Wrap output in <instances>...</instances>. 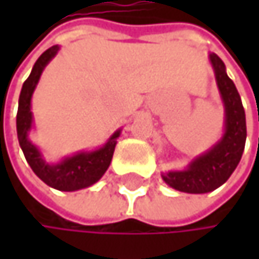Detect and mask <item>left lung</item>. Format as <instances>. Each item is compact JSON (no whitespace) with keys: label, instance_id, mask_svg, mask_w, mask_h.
Here are the masks:
<instances>
[{"label":"left lung","instance_id":"1","mask_svg":"<svg viewBox=\"0 0 259 259\" xmlns=\"http://www.w3.org/2000/svg\"><path fill=\"white\" fill-rule=\"evenodd\" d=\"M208 60L225 108V126L222 138L205 153L192 159L186 169L162 174L169 187L186 193H207L222 186L237 168L246 144V115L240 94L227 75L224 61L216 54H210Z\"/></svg>","mask_w":259,"mask_h":259}]
</instances>
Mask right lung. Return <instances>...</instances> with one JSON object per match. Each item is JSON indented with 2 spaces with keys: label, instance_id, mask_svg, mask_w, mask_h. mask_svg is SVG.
<instances>
[{
  "label": "right lung",
  "instance_id": "obj_1",
  "mask_svg": "<svg viewBox=\"0 0 259 259\" xmlns=\"http://www.w3.org/2000/svg\"><path fill=\"white\" fill-rule=\"evenodd\" d=\"M58 51H60L58 45L45 51L35 61L29 76L24 82L21 96H19L16 130H18L19 145L34 174L43 183H46L48 186L57 190L75 192L79 189L93 186L94 183H97L103 177V174L111 165L117 139L121 133V129L114 132L111 138L97 150L79 151L73 156H67L61 159L58 163H49L45 160L40 148L34 145L29 139V132L34 127V118L31 112V99H32V93L40 80L45 67L58 54Z\"/></svg>",
  "mask_w": 259,
  "mask_h": 259
}]
</instances>
